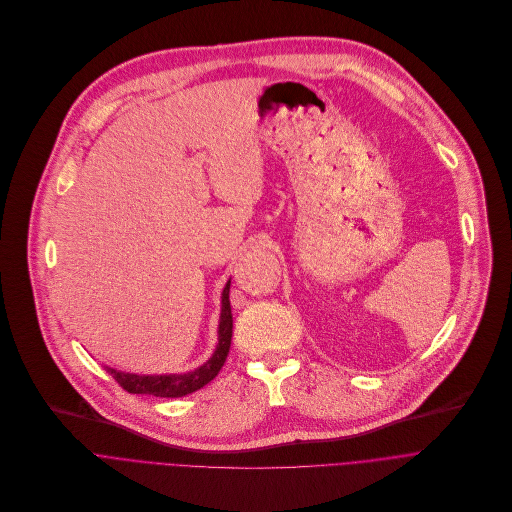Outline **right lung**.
Listing matches in <instances>:
<instances>
[{
  "instance_id": "add662e5",
  "label": "right lung",
  "mask_w": 512,
  "mask_h": 512,
  "mask_svg": "<svg viewBox=\"0 0 512 512\" xmlns=\"http://www.w3.org/2000/svg\"><path fill=\"white\" fill-rule=\"evenodd\" d=\"M232 306H230V280L226 282L222 290V311H220V323H218V345L212 353V357L185 373H165V375H137V373H125L113 367H105L117 383L127 389L129 393H145L155 397H183L189 395L203 385H208L226 363V357L230 353L232 345Z\"/></svg>"
}]
</instances>
